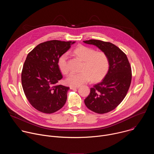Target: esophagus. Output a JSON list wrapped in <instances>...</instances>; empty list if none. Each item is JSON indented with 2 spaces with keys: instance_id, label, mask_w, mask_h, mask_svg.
<instances>
[{
  "instance_id": "34e87169",
  "label": "esophagus",
  "mask_w": 154,
  "mask_h": 154,
  "mask_svg": "<svg viewBox=\"0 0 154 154\" xmlns=\"http://www.w3.org/2000/svg\"><path fill=\"white\" fill-rule=\"evenodd\" d=\"M79 88V86H71L70 89L71 90H74V89H77V88Z\"/></svg>"
}]
</instances>
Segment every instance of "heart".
I'll return each mask as SVG.
<instances>
[{
    "mask_svg": "<svg viewBox=\"0 0 154 154\" xmlns=\"http://www.w3.org/2000/svg\"><path fill=\"white\" fill-rule=\"evenodd\" d=\"M74 54L83 61L82 72H71L66 79V83L72 86H79L88 83L91 79L94 82L102 79L106 74L109 68L108 57L103 52L96 51L87 46L80 45L74 50ZM68 54H63L58 59V66L60 71L67 74Z\"/></svg>",
    "mask_w": 154,
    "mask_h": 154,
    "instance_id": "1",
    "label": "heart"
}]
</instances>
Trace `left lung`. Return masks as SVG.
I'll return each mask as SVG.
<instances>
[{
  "instance_id": "left-lung-1",
  "label": "left lung",
  "mask_w": 154,
  "mask_h": 154,
  "mask_svg": "<svg viewBox=\"0 0 154 154\" xmlns=\"http://www.w3.org/2000/svg\"><path fill=\"white\" fill-rule=\"evenodd\" d=\"M106 54L109 68L102 81L91 88L84 100L90 110L99 114L112 111L124 99L131 80V69L127 55L113 44L97 39L84 41Z\"/></svg>"
}]
</instances>
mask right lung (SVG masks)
<instances>
[{
    "label": "right lung",
    "instance_id": "1",
    "mask_svg": "<svg viewBox=\"0 0 154 154\" xmlns=\"http://www.w3.org/2000/svg\"><path fill=\"white\" fill-rule=\"evenodd\" d=\"M75 42L46 41L39 44L27 55L21 74L22 85L27 99L37 110L53 113L66 102L69 88L55 85L63 78L57 62Z\"/></svg>",
    "mask_w": 154,
    "mask_h": 154
}]
</instances>
